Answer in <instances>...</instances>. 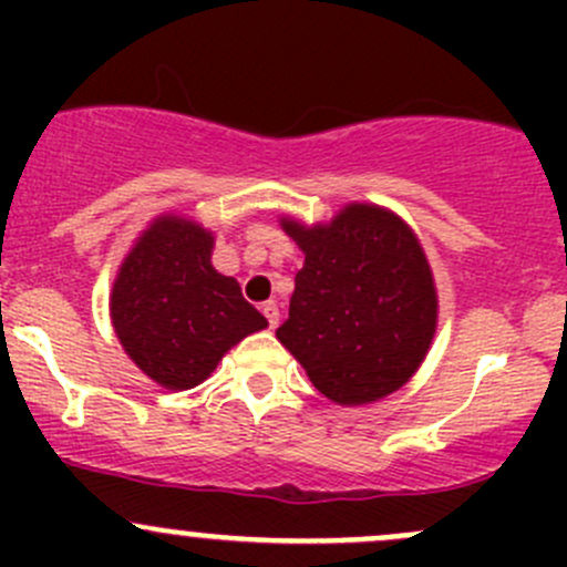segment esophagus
<instances>
[{"label":"esophagus","instance_id":"obj_1","mask_svg":"<svg viewBox=\"0 0 567 567\" xmlns=\"http://www.w3.org/2000/svg\"><path fill=\"white\" fill-rule=\"evenodd\" d=\"M262 316L268 318V326H271V329H277V323H279V307L274 305V301H266V305H262Z\"/></svg>","mask_w":567,"mask_h":567}]
</instances>
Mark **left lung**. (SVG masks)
Segmentation results:
<instances>
[{"instance_id": "obj_1", "label": "left lung", "mask_w": 567, "mask_h": 567, "mask_svg": "<svg viewBox=\"0 0 567 567\" xmlns=\"http://www.w3.org/2000/svg\"><path fill=\"white\" fill-rule=\"evenodd\" d=\"M305 251L277 340L337 405L398 392L431 351L439 296L416 233L384 205L348 203L329 221L282 216Z\"/></svg>"}]
</instances>
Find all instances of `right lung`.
<instances>
[{
  "mask_svg": "<svg viewBox=\"0 0 567 567\" xmlns=\"http://www.w3.org/2000/svg\"><path fill=\"white\" fill-rule=\"evenodd\" d=\"M214 233L162 214L123 257L109 293L114 334L131 362L173 392L203 384L233 346L268 320L210 262Z\"/></svg>",
  "mask_w": 567,
  "mask_h": 567,
  "instance_id": "add662e5",
  "label": "right lung"
}]
</instances>
